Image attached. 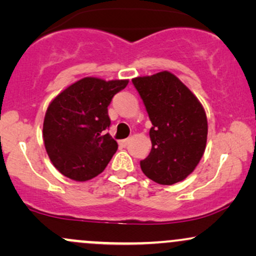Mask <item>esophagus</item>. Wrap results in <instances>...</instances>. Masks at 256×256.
Returning <instances> with one entry per match:
<instances>
[{
	"label": "esophagus",
	"instance_id": "34e87169",
	"mask_svg": "<svg viewBox=\"0 0 256 256\" xmlns=\"http://www.w3.org/2000/svg\"><path fill=\"white\" fill-rule=\"evenodd\" d=\"M128 140H119V146H128Z\"/></svg>",
	"mask_w": 256,
	"mask_h": 256
}]
</instances>
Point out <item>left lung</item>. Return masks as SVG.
Instances as JSON below:
<instances>
[{
	"label": "left lung",
	"mask_w": 256,
	"mask_h": 256,
	"mask_svg": "<svg viewBox=\"0 0 256 256\" xmlns=\"http://www.w3.org/2000/svg\"><path fill=\"white\" fill-rule=\"evenodd\" d=\"M152 122V150L140 168L162 185L183 180L201 160L207 142V116L196 96L172 73L132 79Z\"/></svg>",
	"instance_id": "1"
}]
</instances>
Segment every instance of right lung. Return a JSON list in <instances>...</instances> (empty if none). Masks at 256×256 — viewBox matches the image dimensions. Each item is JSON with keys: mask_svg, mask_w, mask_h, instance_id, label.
Returning <instances> with one entry per match:
<instances>
[{"mask_svg": "<svg viewBox=\"0 0 256 256\" xmlns=\"http://www.w3.org/2000/svg\"><path fill=\"white\" fill-rule=\"evenodd\" d=\"M128 83L86 77L52 100L44 118L43 140L58 172L85 182L106 168L118 149L116 140L107 134L108 106Z\"/></svg>", "mask_w": 256, "mask_h": 256, "instance_id": "right-lung-1", "label": "right lung"}]
</instances>
